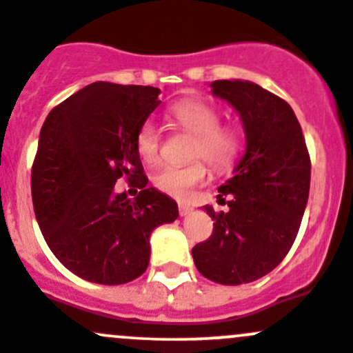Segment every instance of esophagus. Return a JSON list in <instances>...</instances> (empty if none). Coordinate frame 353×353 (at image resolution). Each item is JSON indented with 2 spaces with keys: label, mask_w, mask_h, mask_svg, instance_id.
<instances>
[{
  "label": "esophagus",
  "mask_w": 353,
  "mask_h": 353,
  "mask_svg": "<svg viewBox=\"0 0 353 353\" xmlns=\"http://www.w3.org/2000/svg\"><path fill=\"white\" fill-rule=\"evenodd\" d=\"M191 212H193V208H191L190 205H183V203H181V205H179V215H181V216L190 215Z\"/></svg>",
  "instance_id": "34e87169"
}]
</instances>
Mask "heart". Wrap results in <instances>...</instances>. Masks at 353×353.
I'll return each instance as SVG.
<instances>
[{"mask_svg":"<svg viewBox=\"0 0 353 353\" xmlns=\"http://www.w3.org/2000/svg\"><path fill=\"white\" fill-rule=\"evenodd\" d=\"M170 116L183 130L194 134L191 157H203L213 169L227 170L234 165L243 147L241 133L232 126L220 124L219 109L201 101H181L170 108ZM137 152L145 163H155L160 157V131L154 121H145L137 133ZM205 162L196 160L184 167L167 165L159 169L152 183L160 193L176 199L191 196L194 188L208 181Z\"/></svg>","mask_w":353,"mask_h":353,"instance_id":"obj_1","label":"heart"}]
</instances>
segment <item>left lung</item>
Masks as SVG:
<instances>
[{
	"mask_svg": "<svg viewBox=\"0 0 353 353\" xmlns=\"http://www.w3.org/2000/svg\"><path fill=\"white\" fill-rule=\"evenodd\" d=\"M212 94L239 114L243 159L219 188L227 212L212 216L213 234L193 248L205 279L222 285L254 282L282 263L294 244L309 198L311 160L302 128L285 101L248 80H216Z\"/></svg>",
	"mask_w": 353,
	"mask_h": 353,
	"instance_id": "obj_1",
	"label": "left lung"
}]
</instances>
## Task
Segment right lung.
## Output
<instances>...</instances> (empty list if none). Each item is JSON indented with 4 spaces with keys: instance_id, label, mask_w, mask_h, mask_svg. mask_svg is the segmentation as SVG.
Wrapping results in <instances>:
<instances>
[{
    "instance_id": "1",
    "label": "right lung",
    "mask_w": 353,
    "mask_h": 353,
    "mask_svg": "<svg viewBox=\"0 0 353 353\" xmlns=\"http://www.w3.org/2000/svg\"><path fill=\"white\" fill-rule=\"evenodd\" d=\"M160 90L95 81L46 117L32 165L35 216L49 249L80 279L121 285L143 275L150 234L179 216L177 203L147 188L137 133ZM126 175L142 191L116 194Z\"/></svg>"
}]
</instances>
